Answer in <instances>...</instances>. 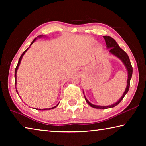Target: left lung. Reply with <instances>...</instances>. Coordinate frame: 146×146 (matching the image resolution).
Here are the masks:
<instances>
[{
	"label": "left lung",
	"instance_id": "obj_1",
	"mask_svg": "<svg viewBox=\"0 0 146 146\" xmlns=\"http://www.w3.org/2000/svg\"><path fill=\"white\" fill-rule=\"evenodd\" d=\"M104 38L106 41V46H107L108 49H110V53H111L112 55H115L118 57V58H120L121 60L122 61V62L124 64L125 68H126L127 70V73H128V78H127V86L126 88H125V90L123 93V95L121 97V98L119 99V100H118L117 102L113 104H111L110 106H97V105H94L93 104H91V102H89L87 98L85 97V100L87 103L90 106H91L92 108H96V109H107V108H113L118 105L119 104L122 100L123 98V97H125V95H126V93L128 92L129 89V86H130V80L132 76V74H133V68L131 66V62L129 60V56H128L127 54L122 49H121L118 44L117 43L114 39H113L112 37L109 36H103ZM84 93V92H83Z\"/></svg>",
	"mask_w": 146,
	"mask_h": 146
}]
</instances>
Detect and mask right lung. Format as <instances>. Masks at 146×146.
<instances>
[{"mask_svg": "<svg viewBox=\"0 0 146 146\" xmlns=\"http://www.w3.org/2000/svg\"><path fill=\"white\" fill-rule=\"evenodd\" d=\"M42 36H43V35H39L38 37H39V38H40V37H42ZM36 40V38H35L34 39V40L32 41V42L31 43V44H30V46L31 45H32V44H33L35 41ZM28 48L27 49H26L25 51H24L23 52V53L22 54V55L21 56V57H20V58H19V62H18V64H17V67H16V68H15V86H16V84H17V70H18V68H19V65H20V64H21V60H22V58H23V55H24V54H25V53L27 51H28ZM15 88H16V86H15ZM16 91H17V93H18V91H17V90H16ZM19 95V94H18ZM59 104V103H58ZM58 104L56 106H54V107H53V108H45V109H36V108H35V110H51V109H53V108H56V106H57L58 105Z\"/></svg>", "mask_w": 146, "mask_h": 146, "instance_id": "add662e5", "label": "right lung"}]
</instances>
